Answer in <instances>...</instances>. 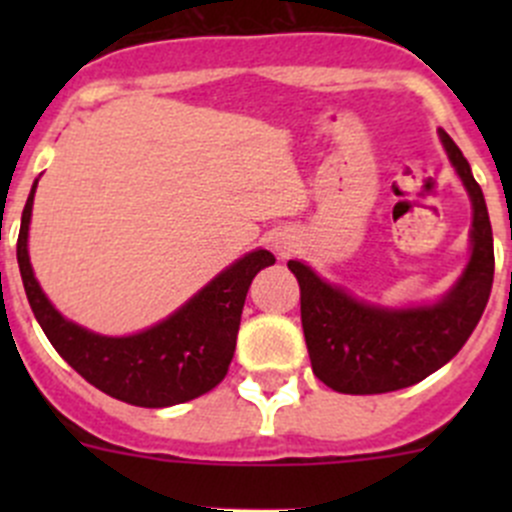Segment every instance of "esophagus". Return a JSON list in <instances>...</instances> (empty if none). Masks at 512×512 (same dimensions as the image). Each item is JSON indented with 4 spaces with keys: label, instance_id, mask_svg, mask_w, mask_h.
I'll use <instances>...</instances> for the list:
<instances>
[{
    "label": "esophagus",
    "instance_id": "34e87169",
    "mask_svg": "<svg viewBox=\"0 0 512 512\" xmlns=\"http://www.w3.org/2000/svg\"><path fill=\"white\" fill-rule=\"evenodd\" d=\"M275 250L280 252V255H285V252L289 250V242H282L280 237H277V240H275Z\"/></svg>",
    "mask_w": 512,
    "mask_h": 512
}]
</instances>
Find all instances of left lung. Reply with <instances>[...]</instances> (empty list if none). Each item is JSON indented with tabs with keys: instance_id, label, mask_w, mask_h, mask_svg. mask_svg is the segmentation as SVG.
Instances as JSON below:
<instances>
[{
	"instance_id": "1",
	"label": "left lung",
	"mask_w": 512,
	"mask_h": 512,
	"mask_svg": "<svg viewBox=\"0 0 512 512\" xmlns=\"http://www.w3.org/2000/svg\"><path fill=\"white\" fill-rule=\"evenodd\" d=\"M438 138L473 208L471 257L441 299L384 307L322 280L302 260L287 262L299 282L312 371L339 394H386L418 384L461 352L488 304L495 257L483 190L453 138L441 128Z\"/></svg>"
}]
</instances>
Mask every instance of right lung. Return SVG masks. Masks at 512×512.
<instances>
[{
    "mask_svg": "<svg viewBox=\"0 0 512 512\" xmlns=\"http://www.w3.org/2000/svg\"><path fill=\"white\" fill-rule=\"evenodd\" d=\"M36 183L22 213L17 262L24 292L51 347L89 384L133 406L165 409L215 389L235 354L247 289L257 272L275 265V255L262 247L247 252L163 322L128 337H106L66 319L36 282L29 260Z\"/></svg>",
    "mask_w": 512,
    "mask_h": 512,
    "instance_id": "add662e5",
    "label": "right lung"
}]
</instances>
